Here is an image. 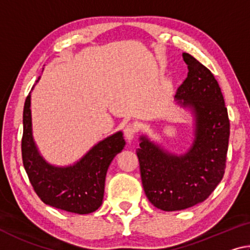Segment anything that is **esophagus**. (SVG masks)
Wrapping results in <instances>:
<instances>
[{"label": "esophagus", "instance_id": "34e87169", "mask_svg": "<svg viewBox=\"0 0 250 250\" xmlns=\"http://www.w3.org/2000/svg\"><path fill=\"white\" fill-rule=\"evenodd\" d=\"M135 134H137V126L133 125H126L125 128V137L128 142H131L134 139Z\"/></svg>", "mask_w": 250, "mask_h": 250}]
</instances>
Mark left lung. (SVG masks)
<instances>
[{
  "instance_id": "8db88e82",
  "label": "left lung",
  "mask_w": 250,
  "mask_h": 250,
  "mask_svg": "<svg viewBox=\"0 0 250 250\" xmlns=\"http://www.w3.org/2000/svg\"><path fill=\"white\" fill-rule=\"evenodd\" d=\"M182 56L188 74L175 101L193 116L191 145L176 154L142 134L137 150L147 200L166 211L188 208L210 195L225 173L229 140L227 108L217 80L191 55Z\"/></svg>"
}]
</instances>
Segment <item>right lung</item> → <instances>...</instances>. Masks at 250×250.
I'll return each instance as SVG.
<instances>
[{"label": "right lung", "instance_id": "1", "mask_svg": "<svg viewBox=\"0 0 250 250\" xmlns=\"http://www.w3.org/2000/svg\"><path fill=\"white\" fill-rule=\"evenodd\" d=\"M125 146L124 133L118 131L96 143L74 164L65 167L50 164L42 155L33 137L31 92L25 100L23 164L34 191L45 204L82 215L98 209L103 204L108 167Z\"/></svg>", "mask_w": 250, "mask_h": 250}]
</instances>
